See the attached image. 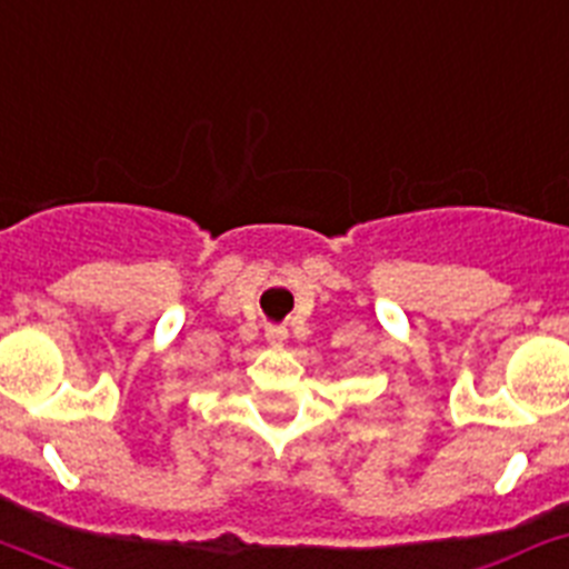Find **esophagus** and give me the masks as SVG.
<instances>
[{
  "mask_svg": "<svg viewBox=\"0 0 569 569\" xmlns=\"http://www.w3.org/2000/svg\"><path fill=\"white\" fill-rule=\"evenodd\" d=\"M286 338H289V332H286L283 327H269V329H266V341H269L271 347H283Z\"/></svg>",
  "mask_w": 569,
  "mask_h": 569,
  "instance_id": "esophagus-1",
  "label": "esophagus"
}]
</instances>
